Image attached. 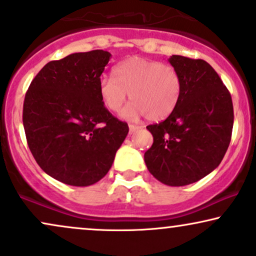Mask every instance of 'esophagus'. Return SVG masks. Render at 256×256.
<instances>
[{
	"mask_svg": "<svg viewBox=\"0 0 256 256\" xmlns=\"http://www.w3.org/2000/svg\"><path fill=\"white\" fill-rule=\"evenodd\" d=\"M138 128H140V126H137V125H132V124L128 125V130H130V134H132V132H134L136 130H138Z\"/></svg>",
	"mask_w": 256,
	"mask_h": 256,
	"instance_id": "esophagus-1",
	"label": "esophagus"
}]
</instances>
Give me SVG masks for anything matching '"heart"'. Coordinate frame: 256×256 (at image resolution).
I'll use <instances>...</instances> for the list:
<instances>
[{
    "label": "heart",
    "mask_w": 256,
    "mask_h": 256,
    "mask_svg": "<svg viewBox=\"0 0 256 256\" xmlns=\"http://www.w3.org/2000/svg\"><path fill=\"white\" fill-rule=\"evenodd\" d=\"M98 94L104 106L118 112L130 96L132 104L122 110V116L138 119L146 116L160 122L173 113L182 93V82L173 66L158 60L131 57L113 69V78L98 81Z\"/></svg>",
    "instance_id": "b5f03b06"
}]
</instances>
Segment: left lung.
<instances>
[{
	"label": "left lung",
	"mask_w": 256,
	"mask_h": 256,
	"mask_svg": "<svg viewBox=\"0 0 256 256\" xmlns=\"http://www.w3.org/2000/svg\"><path fill=\"white\" fill-rule=\"evenodd\" d=\"M169 63L182 82L180 101L170 116L146 126L154 143L144 161L168 186H186L214 170L232 140V95L208 62L173 54Z\"/></svg>",
	"instance_id": "8db88e82"
}]
</instances>
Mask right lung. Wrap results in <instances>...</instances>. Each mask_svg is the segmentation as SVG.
Returning <instances> with one entry per match:
<instances>
[{"label": "right lung", "mask_w": 256, "mask_h": 256, "mask_svg": "<svg viewBox=\"0 0 256 256\" xmlns=\"http://www.w3.org/2000/svg\"><path fill=\"white\" fill-rule=\"evenodd\" d=\"M110 54L78 52L51 60L24 95L22 122L39 167L60 182L90 186L108 173L128 126L104 106L98 81Z\"/></svg>", "instance_id": "add662e5"}]
</instances>
